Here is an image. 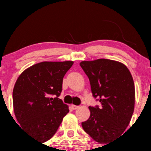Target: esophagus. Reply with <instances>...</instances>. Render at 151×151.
<instances>
[{
  "mask_svg": "<svg viewBox=\"0 0 151 151\" xmlns=\"http://www.w3.org/2000/svg\"><path fill=\"white\" fill-rule=\"evenodd\" d=\"M71 109H77L79 107H80V106H76V105H74V104H71Z\"/></svg>",
  "mask_w": 151,
  "mask_h": 151,
  "instance_id": "34e87169",
  "label": "esophagus"
}]
</instances>
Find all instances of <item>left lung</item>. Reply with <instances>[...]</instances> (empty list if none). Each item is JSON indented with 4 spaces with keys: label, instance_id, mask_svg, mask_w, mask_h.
I'll return each mask as SVG.
<instances>
[{
    "label": "left lung",
    "instance_id": "1",
    "mask_svg": "<svg viewBox=\"0 0 151 151\" xmlns=\"http://www.w3.org/2000/svg\"><path fill=\"white\" fill-rule=\"evenodd\" d=\"M80 65L101 104L89 106L91 115L82 126L92 139L106 144L121 136L130 123L135 101L133 78L127 67L115 60L101 58Z\"/></svg>",
    "mask_w": 151,
    "mask_h": 151
}]
</instances>
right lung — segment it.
I'll list each match as a JSON object with an SVG mask.
<instances>
[{
    "mask_svg": "<svg viewBox=\"0 0 151 151\" xmlns=\"http://www.w3.org/2000/svg\"><path fill=\"white\" fill-rule=\"evenodd\" d=\"M73 61H45L25 69L13 89L15 116L26 133L41 142L51 139L68 106L58 98L63 79Z\"/></svg>",
    "mask_w": 151,
    "mask_h": 151,
    "instance_id": "obj_1",
    "label": "right lung"
}]
</instances>
